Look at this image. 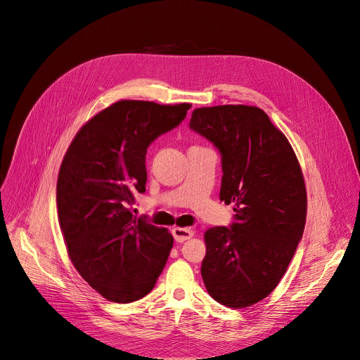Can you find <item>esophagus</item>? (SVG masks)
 <instances>
[{"label": "esophagus", "mask_w": 360, "mask_h": 360, "mask_svg": "<svg viewBox=\"0 0 360 360\" xmlns=\"http://www.w3.org/2000/svg\"><path fill=\"white\" fill-rule=\"evenodd\" d=\"M172 235H174V239L179 243L188 240L192 238L193 235V231L191 228H174L172 229Z\"/></svg>", "instance_id": "1"}]
</instances>
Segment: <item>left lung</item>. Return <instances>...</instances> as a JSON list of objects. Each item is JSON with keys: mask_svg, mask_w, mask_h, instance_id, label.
Returning a JSON list of instances; mask_svg holds the SVG:
<instances>
[{"mask_svg": "<svg viewBox=\"0 0 360 360\" xmlns=\"http://www.w3.org/2000/svg\"><path fill=\"white\" fill-rule=\"evenodd\" d=\"M189 128L219 150V196L236 212L229 228L205 232L202 279L215 300L239 309L285 275L304 229V181L289 141L261 108H198Z\"/></svg>", "mask_w": 360, "mask_h": 360, "instance_id": "obj_1", "label": "left lung"}]
</instances>
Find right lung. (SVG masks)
Wrapping results in <instances>:
<instances>
[{
  "instance_id": "right-lung-1",
  "label": "right lung",
  "mask_w": 360,
  "mask_h": 360,
  "mask_svg": "<svg viewBox=\"0 0 360 360\" xmlns=\"http://www.w3.org/2000/svg\"><path fill=\"white\" fill-rule=\"evenodd\" d=\"M189 104L120 101L71 142L57 182L60 226L79 275L111 302L129 303L157 283L174 245L165 228L132 215L145 192L148 146L176 128Z\"/></svg>"
}]
</instances>
